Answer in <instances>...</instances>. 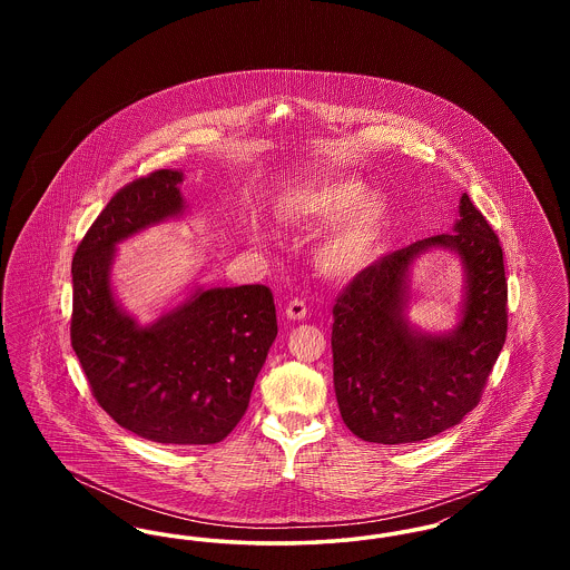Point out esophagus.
<instances>
[{"label": "esophagus", "mask_w": 570, "mask_h": 570, "mask_svg": "<svg viewBox=\"0 0 570 570\" xmlns=\"http://www.w3.org/2000/svg\"><path fill=\"white\" fill-rule=\"evenodd\" d=\"M286 316L291 321H303L307 316V305L301 301V298H293L288 305H286Z\"/></svg>", "instance_id": "1"}]
</instances>
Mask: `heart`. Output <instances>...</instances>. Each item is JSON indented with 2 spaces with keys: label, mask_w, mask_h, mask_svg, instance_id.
Instances as JSON below:
<instances>
[{
  "label": "heart",
  "mask_w": 570,
  "mask_h": 570,
  "mask_svg": "<svg viewBox=\"0 0 570 570\" xmlns=\"http://www.w3.org/2000/svg\"><path fill=\"white\" fill-rule=\"evenodd\" d=\"M282 214L303 224H337L316 245L314 263L328 277H353L382 252L393 209L354 177H328L291 191L279 203Z\"/></svg>",
  "instance_id": "heart-1"
}]
</instances>
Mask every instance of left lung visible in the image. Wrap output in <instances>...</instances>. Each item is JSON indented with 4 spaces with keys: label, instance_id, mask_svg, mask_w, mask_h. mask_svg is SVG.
I'll use <instances>...</instances> for the list:
<instances>
[{
    "label": "left lung",
    "instance_id": "left-lung-1",
    "mask_svg": "<svg viewBox=\"0 0 570 570\" xmlns=\"http://www.w3.org/2000/svg\"><path fill=\"white\" fill-rule=\"evenodd\" d=\"M430 248L453 250L464 303L451 334L409 325V269ZM502 247L468 194L453 233L395 249L356 273L333 307V384L346 428L367 442L406 444L438 435L479 404L507 340Z\"/></svg>",
    "mask_w": 570,
    "mask_h": 570
}]
</instances>
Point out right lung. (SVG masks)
<instances>
[{"label":"right lung","mask_w":570,"mask_h":570,"mask_svg":"<svg viewBox=\"0 0 570 570\" xmlns=\"http://www.w3.org/2000/svg\"><path fill=\"white\" fill-rule=\"evenodd\" d=\"M181 170L124 186L72 258V348L96 402L124 430L160 444H216L235 430L277 335L263 284L194 288L149 325L110 286L115 247L186 212Z\"/></svg>","instance_id":"obj_1"}]
</instances>
